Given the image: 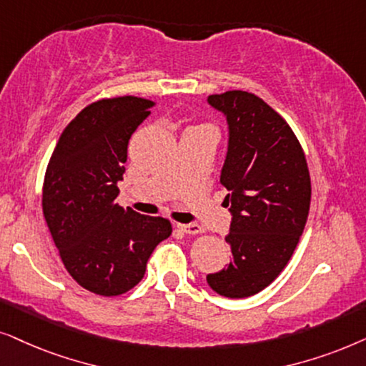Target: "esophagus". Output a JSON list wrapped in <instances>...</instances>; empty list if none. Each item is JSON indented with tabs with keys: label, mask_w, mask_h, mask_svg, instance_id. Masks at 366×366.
I'll return each mask as SVG.
<instances>
[{
	"label": "esophagus",
	"mask_w": 366,
	"mask_h": 366,
	"mask_svg": "<svg viewBox=\"0 0 366 366\" xmlns=\"http://www.w3.org/2000/svg\"><path fill=\"white\" fill-rule=\"evenodd\" d=\"M177 227L180 231L187 232V234H201L204 232V229L199 226V224H177Z\"/></svg>",
	"instance_id": "esophagus-1"
}]
</instances>
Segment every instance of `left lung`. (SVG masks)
<instances>
[{
  "label": "left lung",
  "mask_w": 366,
  "mask_h": 366,
  "mask_svg": "<svg viewBox=\"0 0 366 366\" xmlns=\"http://www.w3.org/2000/svg\"><path fill=\"white\" fill-rule=\"evenodd\" d=\"M229 125L221 184L232 221V261L207 274L226 298L257 295L280 276L298 246L311 202V179L300 140L264 100L242 90L209 95Z\"/></svg>",
  "instance_id": "1"
}]
</instances>
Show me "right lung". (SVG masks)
<instances>
[{
	"label": "right lung",
	"mask_w": 366,
	"mask_h": 366,
	"mask_svg": "<svg viewBox=\"0 0 366 366\" xmlns=\"http://www.w3.org/2000/svg\"><path fill=\"white\" fill-rule=\"evenodd\" d=\"M152 100L94 102L65 127L43 182V216L65 269L81 288L119 296L139 285L155 246L172 234L167 219L115 202L127 147Z\"/></svg>",
	"instance_id": "add662e5"
}]
</instances>
